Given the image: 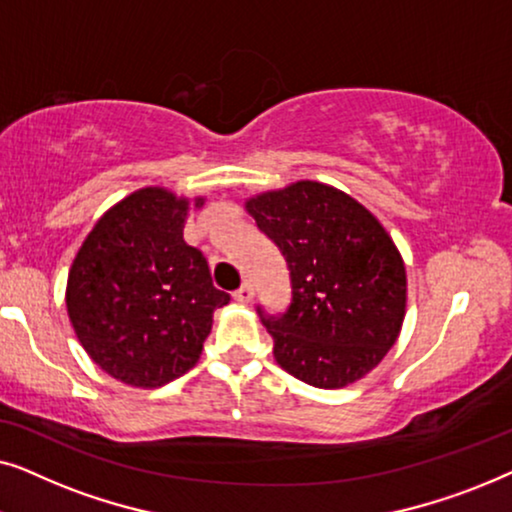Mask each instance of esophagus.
I'll return each instance as SVG.
<instances>
[{
	"label": "esophagus",
	"instance_id": "1",
	"mask_svg": "<svg viewBox=\"0 0 512 512\" xmlns=\"http://www.w3.org/2000/svg\"><path fill=\"white\" fill-rule=\"evenodd\" d=\"M235 300H237V303H242V305H249L251 300H254V289H251L249 282H244L240 289L235 291Z\"/></svg>",
	"mask_w": 512,
	"mask_h": 512
}]
</instances>
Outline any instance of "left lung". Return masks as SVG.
Segmentation results:
<instances>
[{"label":"left lung","instance_id":"1","mask_svg":"<svg viewBox=\"0 0 512 512\" xmlns=\"http://www.w3.org/2000/svg\"><path fill=\"white\" fill-rule=\"evenodd\" d=\"M291 272V305L263 317L275 361L319 389H342L380 363L403 328L408 275L377 216L340 188L300 179L244 200Z\"/></svg>","mask_w":512,"mask_h":512}]
</instances>
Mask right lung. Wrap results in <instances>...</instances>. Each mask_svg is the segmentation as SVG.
I'll return each instance as SVG.
<instances>
[{
	"label": "right lung",
	"instance_id": "obj_1",
	"mask_svg": "<svg viewBox=\"0 0 512 512\" xmlns=\"http://www.w3.org/2000/svg\"><path fill=\"white\" fill-rule=\"evenodd\" d=\"M205 195L144 186L104 212L76 251L65 303L86 354L114 380L156 389L200 361L214 310L228 305L205 256L184 242Z\"/></svg>",
	"mask_w": 512,
	"mask_h": 512
}]
</instances>
